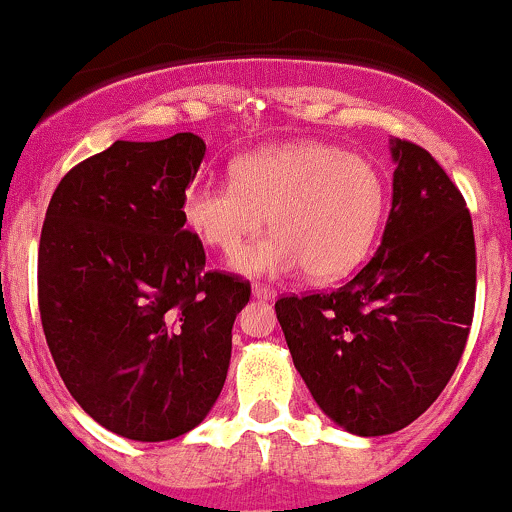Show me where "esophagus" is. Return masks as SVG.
<instances>
[{
  "label": "esophagus",
  "mask_w": 512,
  "mask_h": 512,
  "mask_svg": "<svg viewBox=\"0 0 512 512\" xmlns=\"http://www.w3.org/2000/svg\"><path fill=\"white\" fill-rule=\"evenodd\" d=\"M251 295L258 297V300H273L275 297V290L271 285H263V283H256L251 287Z\"/></svg>",
  "instance_id": "esophagus-1"
}]
</instances>
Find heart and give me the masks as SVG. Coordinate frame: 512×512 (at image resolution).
I'll use <instances>...</instances> for the list:
<instances>
[{
	"label": "heart",
	"instance_id": "heart-1",
	"mask_svg": "<svg viewBox=\"0 0 512 512\" xmlns=\"http://www.w3.org/2000/svg\"><path fill=\"white\" fill-rule=\"evenodd\" d=\"M234 183H193L183 215L205 244L234 256L266 227L275 234L246 249L237 268L336 280L360 266L380 232L387 186L375 164L326 142H292L241 154Z\"/></svg>",
	"mask_w": 512,
	"mask_h": 512
}]
</instances>
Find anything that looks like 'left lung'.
Returning a JSON list of instances; mask_svg holds the SVG:
<instances>
[{
	"label": "left lung",
	"instance_id": "1",
	"mask_svg": "<svg viewBox=\"0 0 512 512\" xmlns=\"http://www.w3.org/2000/svg\"><path fill=\"white\" fill-rule=\"evenodd\" d=\"M394 195L377 254L331 292L275 302L292 363L321 411L355 435L416 421L457 370L476 302L464 195L428 149L392 140Z\"/></svg>",
	"mask_w": 512,
	"mask_h": 512
}]
</instances>
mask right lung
Listing matches in <instances>:
<instances>
[{
  "mask_svg": "<svg viewBox=\"0 0 512 512\" xmlns=\"http://www.w3.org/2000/svg\"><path fill=\"white\" fill-rule=\"evenodd\" d=\"M205 142L118 140L57 183L38 246V309L62 382L103 428L140 442L198 426L225 387L239 275L205 271L183 198Z\"/></svg>",
  "mask_w": 512,
  "mask_h": 512,
  "instance_id": "add662e5",
  "label": "right lung"
}]
</instances>
